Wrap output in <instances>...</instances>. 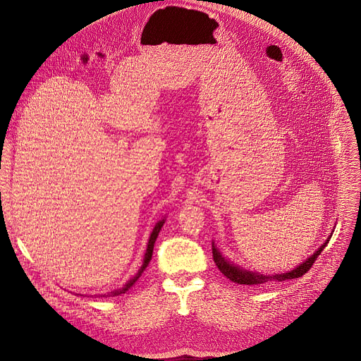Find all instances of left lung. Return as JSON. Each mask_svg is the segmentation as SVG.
<instances>
[{
    "label": "left lung",
    "mask_w": 361,
    "mask_h": 361,
    "mask_svg": "<svg viewBox=\"0 0 361 361\" xmlns=\"http://www.w3.org/2000/svg\"><path fill=\"white\" fill-rule=\"evenodd\" d=\"M333 233L329 235V238L320 245V248H317L308 259H305L301 264H298L295 269L287 271V273H280V274H260L257 271H250L245 270L234 263H231L228 259L223 255V252L220 251V248H217V245L213 241V259L216 266L219 267V270L227 277L230 279L233 283L237 284H245V286H263L267 283H273V281H284V280H291V279H298L302 274H305L310 267L313 266V263L316 262L317 257L320 255V252L324 250V247L327 245V243L330 241Z\"/></svg>",
    "instance_id": "8db88e82"
}]
</instances>
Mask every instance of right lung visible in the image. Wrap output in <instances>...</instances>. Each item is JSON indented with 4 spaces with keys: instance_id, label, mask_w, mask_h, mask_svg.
Segmentation results:
<instances>
[{
    "instance_id": "1",
    "label": "right lung",
    "mask_w": 361,
    "mask_h": 361,
    "mask_svg": "<svg viewBox=\"0 0 361 361\" xmlns=\"http://www.w3.org/2000/svg\"><path fill=\"white\" fill-rule=\"evenodd\" d=\"M164 223H166V217H163L161 220H159L157 223H156V226H154V228H152V231H151V234H149V238H148V243H147V250H145V254H144V259H142V266L140 267V270H138V273L133 277V279H130L126 284H124V287L123 288H118V290H114V291H111V293H107V294H95L97 297H114V295H120V294H123V293H126L128 288H131L134 284H135V281L141 277V274L144 273V270L147 269V266H148V263H149V260H151V257H152V250H154V244H156V240H157V237H159V233H160V230H161V227L164 226ZM81 295V294H80Z\"/></svg>"
}]
</instances>
